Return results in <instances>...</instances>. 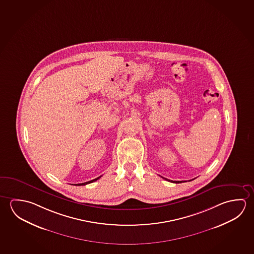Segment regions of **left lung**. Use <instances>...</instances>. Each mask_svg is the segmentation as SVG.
<instances>
[{"mask_svg": "<svg viewBox=\"0 0 254 254\" xmlns=\"http://www.w3.org/2000/svg\"><path fill=\"white\" fill-rule=\"evenodd\" d=\"M164 179H165V178H164ZM166 180H167V179H166ZM167 181H169V180H167ZM170 182H172V183H183V181H182V182H180V181H178V182H177V181H174V182H173V181H170Z\"/></svg>", "mask_w": 254, "mask_h": 254, "instance_id": "1", "label": "left lung"}]
</instances>
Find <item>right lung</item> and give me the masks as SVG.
Instances as JSON below:
<instances>
[{
	"instance_id": "add662e5",
	"label": "right lung",
	"mask_w": 254,
	"mask_h": 254,
	"mask_svg": "<svg viewBox=\"0 0 254 254\" xmlns=\"http://www.w3.org/2000/svg\"><path fill=\"white\" fill-rule=\"evenodd\" d=\"M101 176H99V177H97V178H96V179L92 180V181H89V182H87V183H78V184H74V185H76V186H81V185H87V184H88V183H93V182H96V181H97V180L99 179L100 178Z\"/></svg>"
}]
</instances>
